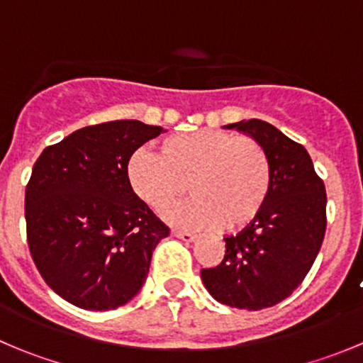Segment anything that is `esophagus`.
Here are the masks:
<instances>
[{"label":"esophagus","instance_id":"1","mask_svg":"<svg viewBox=\"0 0 363 363\" xmlns=\"http://www.w3.org/2000/svg\"><path fill=\"white\" fill-rule=\"evenodd\" d=\"M174 237H177V239L184 240V242H193V240L196 239L195 233H189V232H182V230H174Z\"/></svg>","mask_w":363,"mask_h":363}]
</instances>
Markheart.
<instances>
[{"instance_id": "obj_1", "label": "heart", "mask_w": 363, "mask_h": 363, "mask_svg": "<svg viewBox=\"0 0 363 363\" xmlns=\"http://www.w3.org/2000/svg\"><path fill=\"white\" fill-rule=\"evenodd\" d=\"M126 179L137 199L167 211L186 191L193 196L167 212L172 223L193 228L237 230L265 205L272 168L265 149L250 137L200 130L160 142V155L140 147L130 156Z\"/></svg>"}]
</instances>
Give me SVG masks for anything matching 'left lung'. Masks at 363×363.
I'll list each match as a JSON object with an SVG mask.
<instances>
[{"label":"left lung","instance_id":"1","mask_svg":"<svg viewBox=\"0 0 363 363\" xmlns=\"http://www.w3.org/2000/svg\"><path fill=\"white\" fill-rule=\"evenodd\" d=\"M255 138L272 168L270 193L259 214L237 235L225 237V258L202 269L218 302L259 311L294 294L313 267L327 230V193L306 147L259 119L226 124Z\"/></svg>","mask_w":363,"mask_h":363}]
</instances>
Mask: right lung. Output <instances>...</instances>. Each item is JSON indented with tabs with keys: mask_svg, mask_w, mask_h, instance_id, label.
Instances as JSON below:
<instances>
[{
	"mask_svg": "<svg viewBox=\"0 0 363 363\" xmlns=\"http://www.w3.org/2000/svg\"><path fill=\"white\" fill-rule=\"evenodd\" d=\"M140 121L73 131L43 149L26 186V232L40 276L80 309L108 311L140 291L170 228L131 191L130 156L163 133Z\"/></svg>",
	"mask_w": 363,
	"mask_h": 363,
	"instance_id": "1",
	"label": "right lung"
}]
</instances>
